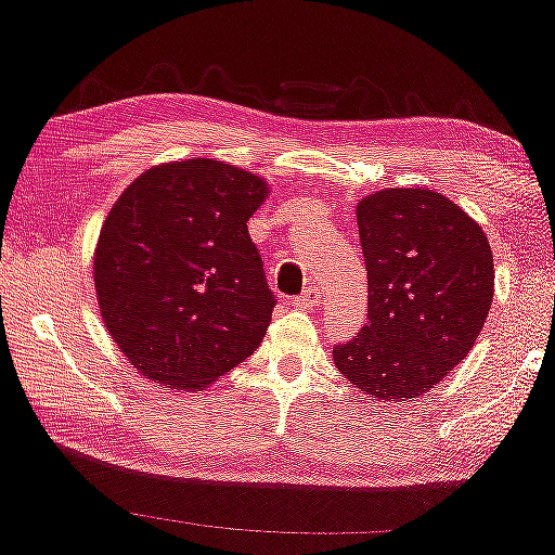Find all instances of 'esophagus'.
I'll return each mask as SVG.
<instances>
[{
    "instance_id": "1",
    "label": "esophagus",
    "mask_w": 555,
    "mask_h": 555,
    "mask_svg": "<svg viewBox=\"0 0 555 555\" xmlns=\"http://www.w3.org/2000/svg\"><path fill=\"white\" fill-rule=\"evenodd\" d=\"M320 299H322V292L317 289V286H307V289L301 292L297 299H294V305L301 309H314L317 305H320Z\"/></svg>"
}]
</instances>
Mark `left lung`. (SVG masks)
Returning <instances> with one entry per match:
<instances>
[{
    "label": "left lung",
    "instance_id": "1",
    "mask_svg": "<svg viewBox=\"0 0 555 555\" xmlns=\"http://www.w3.org/2000/svg\"><path fill=\"white\" fill-rule=\"evenodd\" d=\"M367 324L332 347L337 371L373 401L431 390L475 345L490 314L487 235L434 190L388 188L358 203Z\"/></svg>",
    "mask_w": 555,
    "mask_h": 555
}]
</instances>
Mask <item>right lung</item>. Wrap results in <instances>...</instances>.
Segmentation results:
<instances>
[{"label":"right lung","mask_w":555,"mask_h":555,"mask_svg":"<svg viewBox=\"0 0 555 555\" xmlns=\"http://www.w3.org/2000/svg\"><path fill=\"white\" fill-rule=\"evenodd\" d=\"M269 184L216 159L146 169L121 192L93 256L103 324L146 378L208 388L250 358L276 297L248 235Z\"/></svg>","instance_id":"right-lung-1"}]
</instances>
